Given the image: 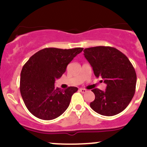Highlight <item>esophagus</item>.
Masks as SVG:
<instances>
[{
	"instance_id": "34e87169",
	"label": "esophagus",
	"mask_w": 147,
	"mask_h": 147,
	"mask_svg": "<svg viewBox=\"0 0 147 147\" xmlns=\"http://www.w3.org/2000/svg\"><path fill=\"white\" fill-rule=\"evenodd\" d=\"M79 90H80V92H82V93H85V92H87V90H86V89H84V88L79 89Z\"/></svg>"
}]
</instances>
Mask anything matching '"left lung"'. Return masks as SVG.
<instances>
[{"label": "left lung", "mask_w": 147, "mask_h": 147, "mask_svg": "<svg viewBox=\"0 0 147 147\" xmlns=\"http://www.w3.org/2000/svg\"><path fill=\"white\" fill-rule=\"evenodd\" d=\"M84 55L97 78H102L106 90L93 89L95 99L90 107L100 115L114 116L122 112L135 93L137 75L127 56L115 47L97 46L86 48Z\"/></svg>", "instance_id": "obj_1"}]
</instances>
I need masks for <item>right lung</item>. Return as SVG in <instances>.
Masks as SVG:
<instances>
[{"mask_svg":"<svg viewBox=\"0 0 147 147\" xmlns=\"http://www.w3.org/2000/svg\"><path fill=\"white\" fill-rule=\"evenodd\" d=\"M83 50L45 48L31 56L20 73V91L26 107L39 119L58 117L69 107L72 95L78 87L62 90L55 88V82L66 71L67 65Z\"/></svg>","mask_w":147,"mask_h":147,"instance_id":"obj_1","label":"right lung"}]
</instances>
